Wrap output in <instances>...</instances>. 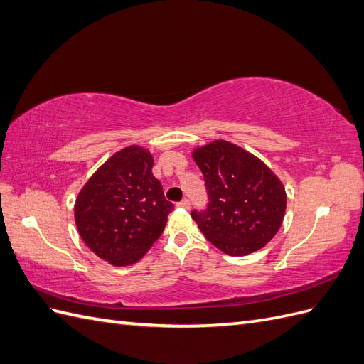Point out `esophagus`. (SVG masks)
<instances>
[{"instance_id":"34e87169","label":"esophagus","mask_w":364,"mask_h":364,"mask_svg":"<svg viewBox=\"0 0 364 364\" xmlns=\"http://www.w3.org/2000/svg\"><path fill=\"white\" fill-rule=\"evenodd\" d=\"M178 206L185 208V209H190V208H191V202H190L188 199H183L182 202H179V203H178Z\"/></svg>"}]
</instances>
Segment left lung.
Listing matches in <instances>:
<instances>
[{
  "instance_id": "left-lung-1",
  "label": "left lung",
  "mask_w": 364,
  "mask_h": 364,
  "mask_svg": "<svg viewBox=\"0 0 364 364\" xmlns=\"http://www.w3.org/2000/svg\"><path fill=\"white\" fill-rule=\"evenodd\" d=\"M202 170L208 205L191 217L208 241L230 257L266 246L281 228L287 196L266 164L228 141L193 155Z\"/></svg>"
}]
</instances>
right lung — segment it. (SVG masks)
I'll return each instance as SVG.
<instances>
[{
    "label": "right lung",
    "instance_id": "obj_1",
    "mask_svg": "<svg viewBox=\"0 0 364 364\" xmlns=\"http://www.w3.org/2000/svg\"><path fill=\"white\" fill-rule=\"evenodd\" d=\"M151 167L146 149L126 147L92 174L75 200L82 240L114 266H129L144 257L174 209Z\"/></svg>",
    "mask_w": 364,
    "mask_h": 364
}]
</instances>
